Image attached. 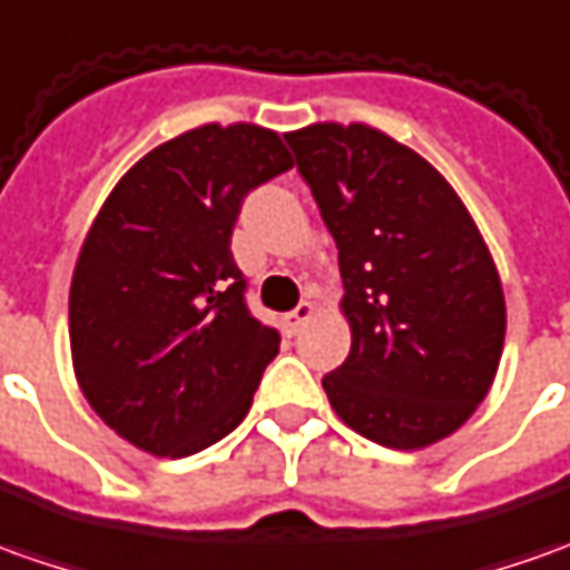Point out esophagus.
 <instances>
[{"instance_id":"1","label":"esophagus","mask_w":570,"mask_h":570,"mask_svg":"<svg viewBox=\"0 0 570 570\" xmlns=\"http://www.w3.org/2000/svg\"><path fill=\"white\" fill-rule=\"evenodd\" d=\"M312 315H315L312 302H299V305H296V308H293V312H289V315L284 317V331L289 336H296L302 331V327L308 324V317H312Z\"/></svg>"}]
</instances>
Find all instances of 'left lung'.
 <instances>
[{"label":"left lung","mask_w":570,"mask_h":570,"mask_svg":"<svg viewBox=\"0 0 570 570\" xmlns=\"http://www.w3.org/2000/svg\"><path fill=\"white\" fill-rule=\"evenodd\" d=\"M340 249L352 350L324 393L352 431L424 449L474 415L497 377L505 296L446 177L367 124L286 134Z\"/></svg>","instance_id":"8db88e82"}]
</instances>
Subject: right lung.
I'll return each mask as SVG.
<instances>
[{"instance_id":"add662e5","label":"right lung","mask_w":570,"mask_h":570,"mask_svg":"<svg viewBox=\"0 0 570 570\" xmlns=\"http://www.w3.org/2000/svg\"><path fill=\"white\" fill-rule=\"evenodd\" d=\"M293 168L255 124H205L142 155L92 220L71 281L73 374L92 412L153 455L218 443L281 334L253 317L230 236L246 193Z\"/></svg>"}]
</instances>
